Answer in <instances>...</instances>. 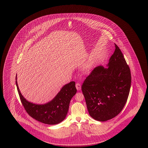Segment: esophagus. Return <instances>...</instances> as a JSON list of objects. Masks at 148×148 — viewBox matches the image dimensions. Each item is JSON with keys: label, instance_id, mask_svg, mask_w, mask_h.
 <instances>
[{"label": "esophagus", "instance_id": "34e87169", "mask_svg": "<svg viewBox=\"0 0 148 148\" xmlns=\"http://www.w3.org/2000/svg\"><path fill=\"white\" fill-rule=\"evenodd\" d=\"M75 86H76V88L77 90H81V86L80 84L79 83H76Z\"/></svg>", "mask_w": 148, "mask_h": 148}]
</instances>
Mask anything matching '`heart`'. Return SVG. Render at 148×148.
<instances>
[{"mask_svg": "<svg viewBox=\"0 0 148 148\" xmlns=\"http://www.w3.org/2000/svg\"><path fill=\"white\" fill-rule=\"evenodd\" d=\"M92 63H87L86 64L85 66V67H84L86 72H89V71H90V68H91V67H92Z\"/></svg>", "mask_w": 148, "mask_h": 148, "instance_id": "obj_1", "label": "heart"}]
</instances>
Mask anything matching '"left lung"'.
I'll return each instance as SVG.
<instances>
[{
	"instance_id": "8db88e82",
	"label": "left lung",
	"mask_w": 148,
	"mask_h": 148,
	"mask_svg": "<svg viewBox=\"0 0 148 148\" xmlns=\"http://www.w3.org/2000/svg\"><path fill=\"white\" fill-rule=\"evenodd\" d=\"M115 47L107 67L95 68L81 87L88 113L98 121H107L117 116L124 107L130 92V68L116 44Z\"/></svg>"
}]
</instances>
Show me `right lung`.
Listing matches in <instances>:
<instances>
[{
  "label": "right lung",
  "mask_w": 148,
  "mask_h": 148,
  "mask_svg": "<svg viewBox=\"0 0 148 148\" xmlns=\"http://www.w3.org/2000/svg\"><path fill=\"white\" fill-rule=\"evenodd\" d=\"M16 83L21 102L27 113L36 121L48 125L58 124L66 118L70 101L77 92L75 82L71 81L63 86L51 101L38 104L29 101L24 97L18 87L17 75Z\"/></svg>",
  "instance_id": "add662e5"
}]
</instances>
